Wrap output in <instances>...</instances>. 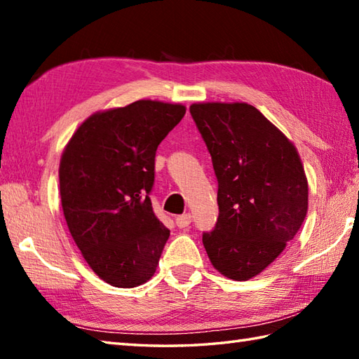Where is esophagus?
<instances>
[{
	"label": "esophagus",
	"mask_w": 359,
	"mask_h": 359,
	"mask_svg": "<svg viewBox=\"0 0 359 359\" xmlns=\"http://www.w3.org/2000/svg\"><path fill=\"white\" fill-rule=\"evenodd\" d=\"M191 222H193V216L189 215V212H185V215L175 217V225L179 228H187Z\"/></svg>",
	"instance_id": "obj_1"
}]
</instances>
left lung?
I'll list each match as a JSON object with an SVG mask.
<instances>
[{"label":"left lung","mask_w":359,"mask_h":359,"mask_svg":"<svg viewBox=\"0 0 359 359\" xmlns=\"http://www.w3.org/2000/svg\"><path fill=\"white\" fill-rule=\"evenodd\" d=\"M189 112L211 154L219 217L202 242L234 280L265 270L306 219L309 184L294 144L248 103H194Z\"/></svg>","instance_id":"obj_1"}]
</instances>
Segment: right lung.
Segmentation results:
<instances>
[{
    "label": "right lung",
    "mask_w": 359,
    "mask_h": 359,
    "mask_svg": "<svg viewBox=\"0 0 359 359\" xmlns=\"http://www.w3.org/2000/svg\"><path fill=\"white\" fill-rule=\"evenodd\" d=\"M184 104L139 100L95 112L66 144L60 196L72 239L98 278L120 288L152 278L170 230L152 211L156 151Z\"/></svg>",
    "instance_id": "obj_1"
}]
</instances>
